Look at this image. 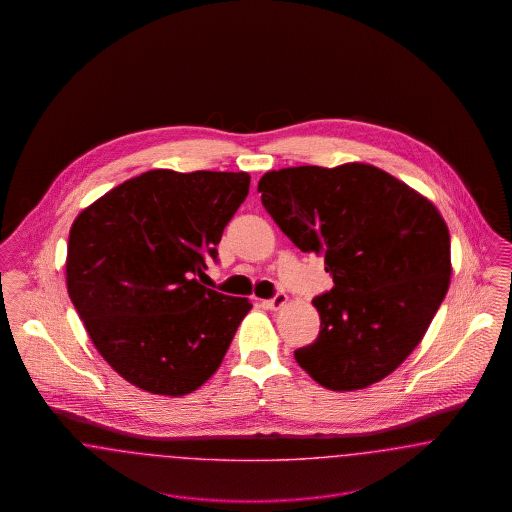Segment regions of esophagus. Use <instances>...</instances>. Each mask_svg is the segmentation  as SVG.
Listing matches in <instances>:
<instances>
[{"mask_svg":"<svg viewBox=\"0 0 512 512\" xmlns=\"http://www.w3.org/2000/svg\"><path fill=\"white\" fill-rule=\"evenodd\" d=\"M286 303H288V295L282 292L276 293L272 299L263 301V305H265L267 309H272V311H278V309H282Z\"/></svg>","mask_w":512,"mask_h":512,"instance_id":"obj_1","label":"esophagus"}]
</instances>
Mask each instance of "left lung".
<instances>
[{
  "label": "left lung",
  "instance_id": "8db88e82",
  "mask_svg": "<svg viewBox=\"0 0 512 512\" xmlns=\"http://www.w3.org/2000/svg\"><path fill=\"white\" fill-rule=\"evenodd\" d=\"M257 192L280 230L324 257L334 280L313 299L318 338L295 361L332 391L386 378L424 338L449 288V230L438 207L368 163L270 171Z\"/></svg>",
  "mask_w": 512,
  "mask_h": 512
}]
</instances>
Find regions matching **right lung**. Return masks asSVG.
<instances>
[{"label":"right lung","instance_id":"right-lung-1","mask_svg":"<svg viewBox=\"0 0 512 512\" xmlns=\"http://www.w3.org/2000/svg\"><path fill=\"white\" fill-rule=\"evenodd\" d=\"M249 180L247 172L147 171L74 219L67 290L99 355L132 386L180 397L217 372L251 303L195 276L217 259Z\"/></svg>","mask_w":512,"mask_h":512}]
</instances>
